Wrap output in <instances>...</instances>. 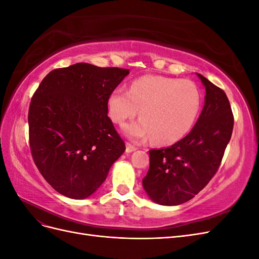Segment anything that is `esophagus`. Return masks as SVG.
I'll use <instances>...</instances> for the list:
<instances>
[{
    "instance_id": "34e87169",
    "label": "esophagus",
    "mask_w": 259,
    "mask_h": 259,
    "mask_svg": "<svg viewBox=\"0 0 259 259\" xmlns=\"http://www.w3.org/2000/svg\"><path fill=\"white\" fill-rule=\"evenodd\" d=\"M136 150H137V148H136L135 146H133V145H131V144H127V145H126V152H127V153H131V152L136 151Z\"/></svg>"
}]
</instances>
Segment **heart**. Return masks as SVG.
<instances>
[{
	"mask_svg": "<svg viewBox=\"0 0 259 259\" xmlns=\"http://www.w3.org/2000/svg\"><path fill=\"white\" fill-rule=\"evenodd\" d=\"M201 105V92L193 82L156 75L139 77L128 92L115 89L107 99L114 123L123 124L139 110L142 119L125 125V136L136 143L152 137L159 145H171L184 138L197 121Z\"/></svg>",
	"mask_w": 259,
	"mask_h": 259,
	"instance_id": "b5f03b06",
	"label": "heart"
}]
</instances>
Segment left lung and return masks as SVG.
Masks as SVG:
<instances>
[{
  "mask_svg": "<svg viewBox=\"0 0 259 259\" xmlns=\"http://www.w3.org/2000/svg\"><path fill=\"white\" fill-rule=\"evenodd\" d=\"M205 88L204 107L191 132L173 146L149 151L144 189L160 205H179L194 198L221 165L230 142L233 114L226 93L197 73Z\"/></svg>",
  "mask_w": 259,
  "mask_h": 259,
  "instance_id": "left-lung-1",
  "label": "left lung"
}]
</instances>
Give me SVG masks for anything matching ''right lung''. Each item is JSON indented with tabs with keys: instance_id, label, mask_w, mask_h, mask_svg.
<instances>
[{
	"instance_id": "obj_1",
	"label": "right lung",
	"mask_w": 259,
	"mask_h": 259,
	"mask_svg": "<svg viewBox=\"0 0 259 259\" xmlns=\"http://www.w3.org/2000/svg\"><path fill=\"white\" fill-rule=\"evenodd\" d=\"M128 73L79 62L53 70L33 94L28 113L31 153L44 179L65 197L89 198L125 151L107 115V99Z\"/></svg>"
}]
</instances>
